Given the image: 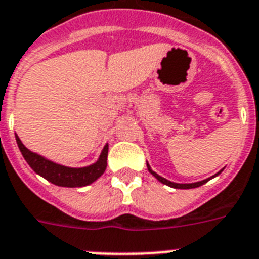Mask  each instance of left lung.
Returning a JSON list of instances; mask_svg holds the SVG:
<instances>
[{
	"mask_svg": "<svg viewBox=\"0 0 259 259\" xmlns=\"http://www.w3.org/2000/svg\"><path fill=\"white\" fill-rule=\"evenodd\" d=\"M146 165H148V170H149V172L152 173V175H153V176L156 177V179H157L158 181H160V183H162V184L168 185V187H172V188H180V189L197 188V187H200V185H203V184H204V183H207V181H208V180H211L212 177L218 176V175H221V172H222V170H223V169L219 170V172H218L217 175H215V176L209 177V179H205V180L197 181V183H189V184H179V183H173V181L166 180V179H164V177H161V176H160V175H157V173H156V172H153V170H152V168H150V165H149V164H148V162H146Z\"/></svg>",
	"mask_w": 259,
	"mask_h": 259,
	"instance_id": "obj_1",
	"label": "left lung"
}]
</instances>
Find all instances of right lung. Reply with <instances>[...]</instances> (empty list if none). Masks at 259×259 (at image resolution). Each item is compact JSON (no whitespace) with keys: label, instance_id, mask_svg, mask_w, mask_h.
<instances>
[{"label":"right lung","instance_id":"add662e5","mask_svg":"<svg viewBox=\"0 0 259 259\" xmlns=\"http://www.w3.org/2000/svg\"><path fill=\"white\" fill-rule=\"evenodd\" d=\"M16 141H17L18 149L25 158V161L29 164L30 168L37 175L44 177L46 180L55 185H59V187H68V188L86 187L98 180L103 175L106 166H107V152H109L107 144L102 150L99 158L94 164L83 166V168H71V166L56 164V162L51 161L48 158L29 150L22 144L17 134H16Z\"/></svg>","mask_w":259,"mask_h":259}]
</instances>
